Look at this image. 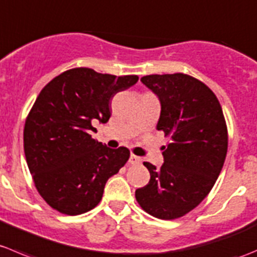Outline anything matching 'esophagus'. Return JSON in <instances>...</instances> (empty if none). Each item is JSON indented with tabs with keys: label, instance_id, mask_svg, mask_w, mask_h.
<instances>
[{
	"label": "esophagus",
	"instance_id": "esophagus-1",
	"mask_svg": "<svg viewBox=\"0 0 257 257\" xmlns=\"http://www.w3.org/2000/svg\"><path fill=\"white\" fill-rule=\"evenodd\" d=\"M128 161H130V164H131V165H139V164H141L142 159H141V157H139V156H136V155L132 154L131 156H130Z\"/></svg>",
	"mask_w": 257,
	"mask_h": 257
}]
</instances>
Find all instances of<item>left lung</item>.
Returning <instances> with one entry per match:
<instances>
[{"label":"left lung","instance_id":"obj_1","mask_svg":"<svg viewBox=\"0 0 257 257\" xmlns=\"http://www.w3.org/2000/svg\"><path fill=\"white\" fill-rule=\"evenodd\" d=\"M141 82L159 97L157 130L171 137L160 169L144 162L149 184L135 192L147 214L174 220L194 210L214 187L227 152V128L215 93L185 73L149 75Z\"/></svg>","mask_w":257,"mask_h":257}]
</instances>
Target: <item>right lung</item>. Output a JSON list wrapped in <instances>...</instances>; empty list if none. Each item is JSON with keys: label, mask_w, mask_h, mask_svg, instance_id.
<instances>
[{"label": "right lung", "mask_w": 257, "mask_h": 257, "mask_svg": "<svg viewBox=\"0 0 257 257\" xmlns=\"http://www.w3.org/2000/svg\"><path fill=\"white\" fill-rule=\"evenodd\" d=\"M139 81L135 75L78 67L62 72L37 96L26 118L24 149L37 191L61 214L81 215L98 205L107 180L127 162L126 147L110 149L91 134L107 122L110 100Z\"/></svg>", "instance_id": "1"}]
</instances>
